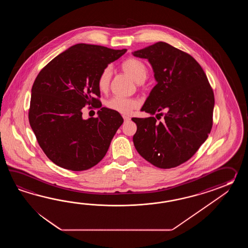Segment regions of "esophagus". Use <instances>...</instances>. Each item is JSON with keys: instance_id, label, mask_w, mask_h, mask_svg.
<instances>
[{"instance_id": "34e87169", "label": "esophagus", "mask_w": 248, "mask_h": 248, "mask_svg": "<svg viewBox=\"0 0 248 248\" xmlns=\"http://www.w3.org/2000/svg\"><path fill=\"white\" fill-rule=\"evenodd\" d=\"M123 119H124V121H125V122H127V121H130V117L126 116V115H123Z\"/></svg>"}]
</instances>
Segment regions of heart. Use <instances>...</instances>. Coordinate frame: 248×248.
<instances>
[{
    "instance_id": "obj_1",
    "label": "heart",
    "mask_w": 248,
    "mask_h": 248,
    "mask_svg": "<svg viewBox=\"0 0 248 248\" xmlns=\"http://www.w3.org/2000/svg\"><path fill=\"white\" fill-rule=\"evenodd\" d=\"M122 71L127 74L135 82L142 83L147 78L148 70L145 64L137 58H129L122 63ZM111 80V69H104L101 72L97 79V86L101 91H106L109 87ZM138 103L132 98L113 97L107 101L106 106L112 111L121 114H130L134 109L137 108Z\"/></svg>"
}]
</instances>
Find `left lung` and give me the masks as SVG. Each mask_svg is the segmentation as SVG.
I'll list each match as a JSON object with an SVG mask.
<instances>
[{"instance_id":"1","label":"left lung","mask_w":248,"mask_h":248,"mask_svg":"<svg viewBox=\"0 0 248 248\" xmlns=\"http://www.w3.org/2000/svg\"><path fill=\"white\" fill-rule=\"evenodd\" d=\"M151 63L157 84L141 111L149 118H133L138 153L159 169H172L190 159L205 142L213 125L214 92L200 63L187 53L158 42L133 52ZM157 123L152 115L162 116Z\"/></svg>"}]
</instances>
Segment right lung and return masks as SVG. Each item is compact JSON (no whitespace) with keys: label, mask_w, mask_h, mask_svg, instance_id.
Segmentation results:
<instances>
[{"label":"right lung","mask_w":248,"mask_h":248,"mask_svg":"<svg viewBox=\"0 0 248 248\" xmlns=\"http://www.w3.org/2000/svg\"><path fill=\"white\" fill-rule=\"evenodd\" d=\"M126 48L79 43L52 59L33 82L30 126L42 151L53 163L72 171L91 169L106 156L123 119L102 107L96 118L84 120L86 104L100 108L97 79ZM102 106V105H101Z\"/></svg>","instance_id":"1"}]
</instances>
